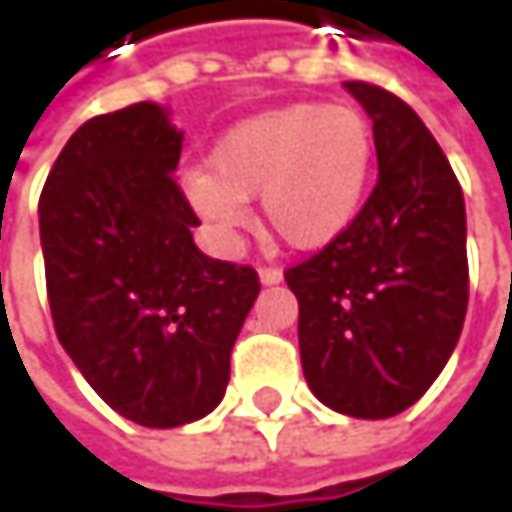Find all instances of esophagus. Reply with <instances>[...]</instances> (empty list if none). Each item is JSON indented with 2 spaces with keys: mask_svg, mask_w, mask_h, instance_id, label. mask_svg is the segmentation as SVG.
Returning a JSON list of instances; mask_svg holds the SVG:
<instances>
[{
  "mask_svg": "<svg viewBox=\"0 0 512 512\" xmlns=\"http://www.w3.org/2000/svg\"><path fill=\"white\" fill-rule=\"evenodd\" d=\"M257 275H260V284H278V281L284 278L278 266H260Z\"/></svg>",
  "mask_w": 512,
  "mask_h": 512,
  "instance_id": "esophagus-1",
  "label": "esophagus"
}]
</instances>
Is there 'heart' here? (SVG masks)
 Instances as JSON below:
<instances>
[{"mask_svg":"<svg viewBox=\"0 0 512 512\" xmlns=\"http://www.w3.org/2000/svg\"><path fill=\"white\" fill-rule=\"evenodd\" d=\"M373 165V127L358 109L293 103L228 130L210 154V174H192L186 189L222 237L249 222L246 201L260 195L263 228L290 249L314 252L356 222Z\"/></svg>","mask_w":512,"mask_h":512,"instance_id":"1","label":"heart"}]
</instances>
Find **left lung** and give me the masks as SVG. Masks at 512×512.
<instances>
[{"label":"left lung","mask_w":512,"mask_h":512,"mask_svg":"<svg viewBox=\"0 0 512 512\" xmlns=\"http://www.w3.org/2000/svg\"><path fill=\"white\" fill-rule=\"evenodd\" d=\"M344 85L373 118L379 177L356 222L284 278L299 299L311 391L335 412L376 421L409 409L460 341L465 201L445 151L397 94Z\"/></svg>","instance_id":"obj_1"}]
</instances>
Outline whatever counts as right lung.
<instances>
[{
    "label": "right lung",
    "instance_id": "right-lung-1",
    "mask_svg": "<svg viewBox=\"0 0 512 512\" xmlns=\"http://www.w3.org/2000/svg\"><path fill=\"white\" fill-rule=\"evenodd\" d=\"M183 136L154 103L85 121L41 192L52 326L88 385L142 427L219 406L260 278L201 255L174 180Z\"/></svg>",
    "mask_w": 512,
    "mask_h": 512
}]
</instances>
